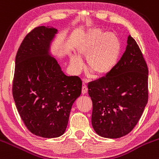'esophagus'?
<instances>
[{
	"label": "esophagus",
	"mask_w": 159,
	"mask_h": 159,
	"mask_svg": "<svg viewBox=\"0 0 159 159\" xmlns=\"http://www.w3.org/2000/svg\"><path fill=\"white\" fill-rule=\"evenodd\" d=\"M87 92H88V87H87L86 82L84 81L82 84V93L84 94V93H86Z\"/></svg>",
	"instance_id": "34e87169"
}]
</instances>
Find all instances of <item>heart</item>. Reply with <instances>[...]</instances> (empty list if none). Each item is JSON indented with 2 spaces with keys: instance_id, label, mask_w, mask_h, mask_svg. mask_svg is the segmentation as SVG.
I'll list each match as a JSON object with an SVG mask.
<instances>
[{
  "instance_id": "1",
  "label": "heart",
  "mask_w": 159,
  "mask_h": 159,
  "mask_svg": "<svg viewBox=\"0 0 159 159\" xmlns=\"http://www.w3.org/2000/svg\"><path fill=\"white\" fill-rule=\"evenodd\" d=\"M80 56L87 58V67L95 75H105L118 63L121 43L115 33H103L98 29L89 31L78 46ZM70 63L76 71L82 68L81 58L71 55Z\"/></svg>"
}]
</instances>
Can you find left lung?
Wrapping results in <instances>:
<instances>
[{
  "mask_svg": "<svg viewBox=\"0 0 159 159\" xmlns=\"http://www.w3.org/2000/svg\"><path fill=\"white\" fill-rule=\"evenodd\" d=\"M148 66L131 36L126 51L110 72L88 85L93 103L91 123L104 138L117 139L129 133L148 102Z\"/></svg>",
  "mask_w": 159,
  "mask_h": 159,
  "instance_id": "left-lung-1",
  "label": "left lung"
}]
</instances>
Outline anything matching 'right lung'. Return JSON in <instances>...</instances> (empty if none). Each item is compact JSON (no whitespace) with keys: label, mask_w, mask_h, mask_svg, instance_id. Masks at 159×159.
<instances>
[{"label":"right lung","mask_w":159,"mask_h":159,"mask_svg":"<svg viewBox=\"0 0 159 159\" xmlns=\"http://www.w3.org/2000/svg\"><path fill=\"white\" fill-rule=\"evenodd\" d=\"M58 30L41 26L23 40L15 58L13 97L25 126L36 136L56 138L66 132L70 111L82 81L67 76L50 55Z\"/></svg>","instance_id":"add662e5"}]
</instances>
